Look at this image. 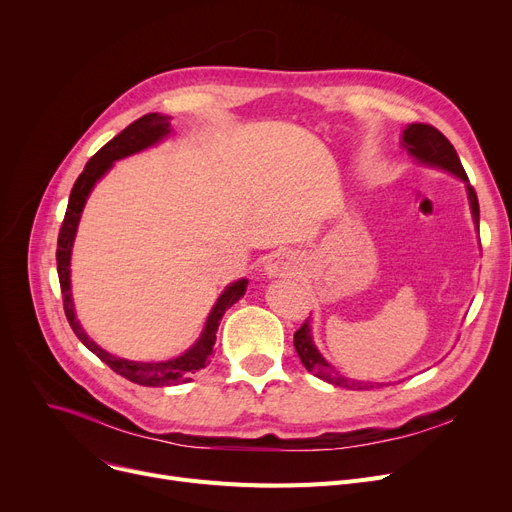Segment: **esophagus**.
<instances>
[{"mask_svg":"<svg viewBox=\"0 0 512 512\" xmlns=\"http://www.w3.org/2000/svg\"><path fill=\"white\" fill-rule=\"evenodd\" d=\"M263 272L267 274V278H290L299 272V259L286 249L276 251L267 257Z\"/></svg>","mask_w":512,"mask_h":512,"instance_id":"obj_1","label":"esophagus"}]
</instances>
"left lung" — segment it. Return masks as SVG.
<instances>
[{"label": "left lung", "mask_w": 512, "mask_h": 512, "mask_svg": "<svg viewBox=\"0 0 512 512\" xmlns=\"http://www.w3.org/2000/svg\"><path fill=\"white\" fill-rule=\"evenodd\" d=\"M400 145L407 149V153L417 161V164L429 166V168H438L444 170L459 180L465 182L467 188V197L471 205V215L475 228L479 230V203L477 195L473 191V186L469 184V178L465 174V168L461 164L459 155H456L454 147L450 141L444 137V134L429 126V124H409L405 130H402V141ZM294 348H297V355L301 363L305 365L307 371H311L315 378L324 380L332 386L346 388V390H371V388H382L384 384L380 382H365V380H353L342 375L332 363L326 361V357L317 351V346L313 342V332H311V321L305 319V324L294 332Z\"/></svg>", "instance_id": "left-lung-1"}]
</instances>
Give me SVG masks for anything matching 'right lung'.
I'll use <instances>...</instances> for the list:
<instances>
[{
    "instance_id": "add662e5",
    "label": "right lung",
    "mask_w": 512,
    "mask_h": 512,
    "mask_svg": "<svg viewBox=\"0 0 512 512\" xmlns=\"http://www.w3.org/2000/svg\"><path fill=\"white\" fill-rule=\"evenodd\" d=\"M172 132L170 126V116H161V114H147L139 120H134L130 126H126L120 134L103 145L85 166L83 174H80L72 186V193L68 199V209L64 215V222L60 228L58 236V276H60V286H62V297H64V311L70 321V326L78 340L83 342L91 353H95L105 365H110L122 378L139 384V386H178L191 380V375L203 369L209 363V357L213 353V344H215V332L220 328V321L224 313L238 301L245 297L247 292V278H240L224 288V292L215 301L211 307L205 328L197 342L184 351L180 357L168 359V361H128L122 357H116L112 353H107L105 348H101L93 338L80 326V321L76 319L74 311V301H72V284H70V259H72V247H74V238L80 222V213L85 209V203L95 188V184L112 170L114 161L124 159L128 155H134L139 151H145L159 141H164L168 134Z\"/></svg>"
}]
</instances>
